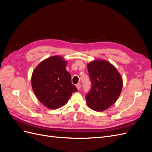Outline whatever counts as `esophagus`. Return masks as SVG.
<instances>
[{"label": "esophagus", "instance_id": "esophagus-1", "mask_svg": "<svg viewBox=\"0 0 152 152\" xmlns=\"http://www.w3.org/2000/svg\"><path fill=\"white\" fill-rule=\"evenodd\" d=\"M76 87H77V88L78 90H80V88H81V84H78L76 85Z\"/></svg>", "mask_w": 152, "mask_h": 152}]
</instances>
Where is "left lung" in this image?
Listing matches in <instances>:
<instances>
[{
  "instance_id": "left-lung-1",
  "label": "left lung",
  "mask_w": 152,
  "mask_h": 152,
  "mask_svg": "<svg viewBox=\"0 0 152 152\" xmlns=\"http://www.w3.org/2000/svg\"><path fill=\"white\" fill-rule=\"evenodd\" d=\"M91 87L86 95L87 104L96 111H104L113 104L122 89V79L116 68L104 60L87 65Z\"/></svg>"
}]
</instances>
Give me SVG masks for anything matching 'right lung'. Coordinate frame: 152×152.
<instances>
[{
    "mask_svg": "<svg viewBox=\"0 0 152 152\" xmlns=\"http://www.w3.org/2000/svg\"><path fill=\"white\" fill-rule=\"evenodd\" d=\"M67 62L54 56L45 59L36 67L31 76L32 89L37 98L45 107L56 109L68 102L77 91L66 71Z\"/></svg>",
    "mask_w": 152,
    "mask_h": 152,
    "instance_id": "right-lung-1",
    "label": "right lung"
}]
</instances>
